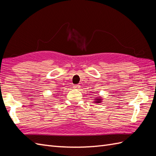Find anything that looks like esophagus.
<instances>
[{
	"mask_svg": "<svg viewBox=\"0 0 156 156\" xmlns=\"http://www.w3.org/2000/svg\"><path fill=\"white\" fill-rule=\"evenodd\" d=\"M73 87H74V89H76V90H79L80 88V86H79V85H78V84H76V85H74Z\"/></svg>",
	"mask_w": 156,
	"mask_h": 156,
	"instance_id": "esophagus-1",
	"label": "esophagus"
}]
</instances>
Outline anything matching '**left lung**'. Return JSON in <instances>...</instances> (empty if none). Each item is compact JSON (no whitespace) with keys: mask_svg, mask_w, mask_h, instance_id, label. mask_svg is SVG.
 Segmentation results:
<instances>
[{"mask_svg":"<svg viewBox=\"0 0 156 156\" xmlns=\"http://www.w3.org/2000/svg\"><path fill=\"white\" fill-rule=\"evenodd\" d=\"M101 99H97V101H95V103H100V102H101Z\"/></svg>","mask_w":156,"mask_h":156,"instance_id":"1","label":"left lung"}]
</instances>
